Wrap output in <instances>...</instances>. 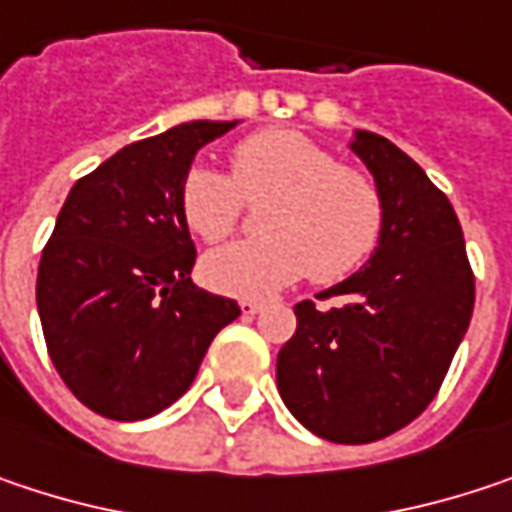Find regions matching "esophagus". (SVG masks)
<instances>
[{"label":"esophagus","instance_id":"34e87169","mask_svg":"<svg viewBox=\"0 0 512 512\" xmlns=\"http://www.w3.org/2000/svg\"><path fill=\"white\" fill-rule=\"evenodd\" d=\"M240 307H243V313H246V316H255V313L263 310V302H257V299H243Z\"/></svg>","mask_w":512,"mask_h":512}]
</instances>
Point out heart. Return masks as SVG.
<instances>
[{
	"instance_id": "obj_1",
	"label": "heart",
	"mask_w": 512,
	"mask_h": 512,
	"mask_svg": "<svg viewBox=\"0 0 512 512\" xmlns=\"http://www.w3.org/2000/svg\"><path fill=\"white\" fill-rule=\"evenodd\" d=\"M266 199H272L263 213L269 237L205 257L202 272L213 290L266 296L302 275L313 284H337L372 257L384 231L375 178L293 128L257 131L234 146L231 175L193 166L178 187V210L205 243L225 240L246 202Z\"/></svg>"
}]
</instances>
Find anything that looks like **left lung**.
Masks as SVG:
<instances>
[{
    "label": "left lung",
    "mask_w": 512,
    "mask_h": 512,
    "mask_svg": "<svg viewBox=\"0 0 512 512\" xmlns=\"http://www.w3.org/2000/svg\"><path fill=\"white\" fill-rule=\"evenodd\" d=\"M351 149L384 196L372 260L299 302L278 354V393L307 431L375 442L410 425L440 393L475 310L460 219L440 187L387 137L357 131Z\"/></svg>",
    "instance_id": "obj_1"
}]
</instances>
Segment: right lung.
<instances>
[{
	"label": "right lung",
	"mask_w": 512,
	"mask_h": 512,
	"mask_svg": "<svg viewBox=\"0 0 512 512\" xmlns=\"http://www.w3.org/2000/svg\"><path fill=\"white\" fill-rule=\"evenodd\" d=\"M234 122H184L75 181L37 266L49 357L93 413L137 422L190 390L234 299L190 281L196 246L178 210L193 155Z\"/></svg>",
	"instance_id": "obj_1"
}]
</instances>
